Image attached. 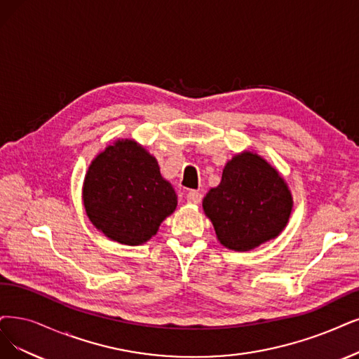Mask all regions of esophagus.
<instances>
[{"label": "esophagus", "instance_id": "obj_1", "mask_svg": "<svg viewBox=\"0 0 359 359\" xmlns=\"http://www.w3.org/2000/svg\"><path fill=\"white\" fill-rule=\"evenodd\" d=\"M187 200H188V203H192V204H200L203 200V195L198 191H189L187 194Z\"/></svg>", "mask_w": 359, "mask_h": 359}]
</instances>
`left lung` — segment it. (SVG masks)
<instances>
[{"instance_id":"8db88e82","label":"left lung","mask_w":359,"mask_h":359,"mask_svg":"<svg viewBox=\"0 0 359 359\" xmlns=\"http://www.w3.org/2000/svg\"><path fill=\"white\" fill-rule=\"evenodd\" d=\"M203 207L224 247L248 251L285 228L293 201L280 172L244 152L223 168L220 184L208 191Z\"/></svg>"}]
</instances>
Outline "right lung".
<instances>
[{"instance_id":"1","label":"right lung","mask_w":359,"mask_h":359,"mask_svg":"<svg viewBox=\"0 0 359 359\" xmlns=\"http://www.w3.org/2000/svg\"><path fill=\"white\" fill-rule=\"evenodd\" d=\"M83 198L91 223L127 245L148 241L177 205L156 159L133 140H118L97 155L87 171Z\"/></svg>"}]
</instances>
